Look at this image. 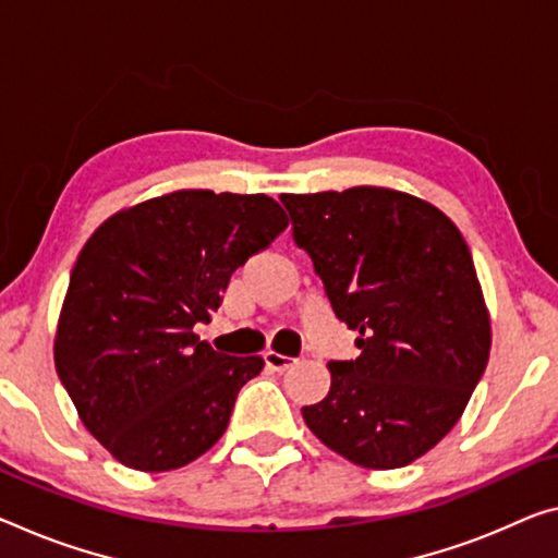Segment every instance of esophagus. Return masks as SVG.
<instances>
[{
	"label": "esophagus",
	"instance_id": "1",
	"mask_svg": "<svg viewBox=\"0 0 558 558\" xmlns=\"http://www.w3.org/2000/svg\"><path fill=\"white\" fill-rule=\"evenodd\" d=\"M264 362H267V366L271 368V372H287L289 366H294L296 364V359H291V356H284V354H279V351H264Z\"/></svg>",
	"mask_w": 558,
	"mask_h": 558
}]
</instances>
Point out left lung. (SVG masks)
<instances>
[{
  "mask_svg": "<svg viewBox=\"0 0 558 558\" xmlns=\"http://www.w3.org/2000/svg\"><path fill=\"white\" fill-rule=\"evenodd\" d=\"M333 314L362 354L329 362L304 422L351 464L399 469L447 436L484 376L492 324L457 225L384 186L281 194Z\"/></svg>",
  "mask_w": 558,
  "mask_h": 558,
  "instance_id": "1",
  "label": "left lung"
}]
</instances>
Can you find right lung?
<instances>
[{
	"mask_svg": "<svg viewBox=\"0 0 558 558\" xmlns=\"http://www.w3.org/2000/svg\"><path fill=\"white\" fill-rule=\"evenodd\" d=\"M287 225L267 194L182 190L117 211L84 244L54 366L82 424L124 466L179 469L227 432L264 359L214 351L194 327Z\"/></svg>",
	"mask_w": 558,
	"mask_h": 558,
	"instance_id": "right-lung-1",
	"label": "right lung"
}]
</instances>
